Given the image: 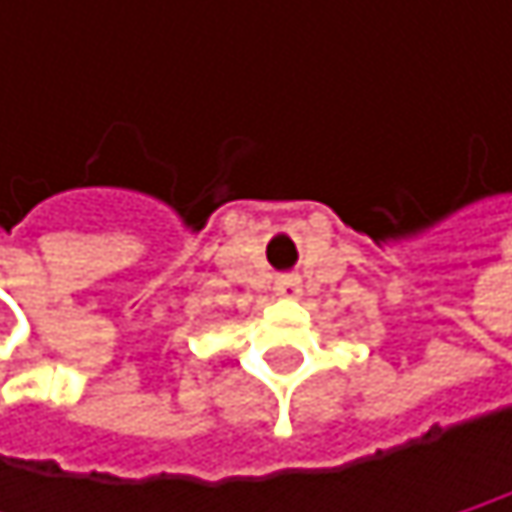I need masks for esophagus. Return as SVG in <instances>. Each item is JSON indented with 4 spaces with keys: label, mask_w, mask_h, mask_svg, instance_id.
Wrapping results in <instances>:
<instances>
[{
    "label": "esophagus",
    "mask_w": 512,
    "mask_h": 512,
    "mask_svg": "<svg viewBox=\"0 0 512 512\" xmlns=\"http://www.w3.org/2000/svg\"><path fill=\"white\" fill-rule=\"evenodd\" d=\"M275 290H278V296H290V299H293V296H299V290H302V287H299V278L284 275V278H278V281H275Z\"/></svg>",
    "instance_id": "34e87169"
}]
</instances>
